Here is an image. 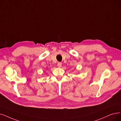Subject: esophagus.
<instances>
[{
  "label": "esophagus",
  "mask_w": 121,
  "mask_h": 121,
  "mask_svg": "<svg viewBox=\"0 0 121 121\" xmlns=\"http://www.w3.org/2000/svg\"><path fill=\"white\" fill-rule=\"evenodd\" d=\"M57 66L59 67H60L61 66H62V63L61 62H58L57 63Z\"/></svg>",
  "instance_id": "obj_1"
}]
</instances>
